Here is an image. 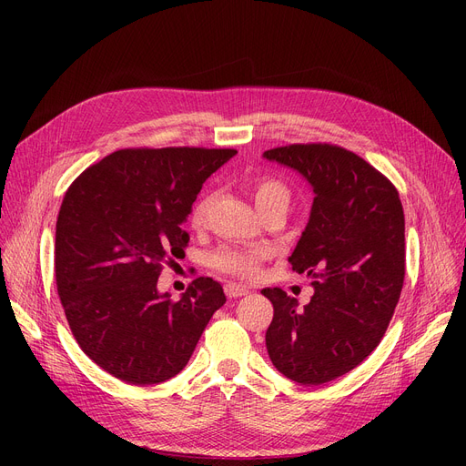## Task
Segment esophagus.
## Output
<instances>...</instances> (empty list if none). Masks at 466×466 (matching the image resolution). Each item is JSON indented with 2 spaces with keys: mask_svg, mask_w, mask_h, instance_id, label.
I'll return each instance as SVG.
<instances>
[{
  "mask_svg": "<svg viewBox=\"0 0 466 466\" xmlns=\"http://www.w3.org/2000/svg\"><path fill=\"white\" fill-rule=\"evenodd\" d=\"M225 292H227L228 299H239V297L249 295V289L243 287V285H238V283H228L225 287Z\"/></svg>",
  "mask_w": 466,
  "mask_h": 466,
  "instance_id": "esophagus-1",
  "label": "esophagus"
}]
</instances>
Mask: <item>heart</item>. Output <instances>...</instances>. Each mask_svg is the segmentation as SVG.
I'll use <instances>...</instances> for the list:
<instances>
[{"label":"heart","mask_w":466,"mask_h":466,"mask_svg":"<svg viewBox=\"0 0 466 466\" xmlns=\"http://www.w3.org/2000/svg\"><path fill=\"white\" fill-rule=\"evenodd\" d=\"M251 194L253 202L258 209V213H266L270 209L289 208V188L272 177H258L251 183ZM209 206V198H202L198 204L194 206L190 213V220L194 227H200L204 223V217ZM266 258L264 249H246V248H223L218 249L211 257V264L220 272H227L239 278H251L260 270V264Z\"/></svg>","instance_id":"1"}]
</instances>
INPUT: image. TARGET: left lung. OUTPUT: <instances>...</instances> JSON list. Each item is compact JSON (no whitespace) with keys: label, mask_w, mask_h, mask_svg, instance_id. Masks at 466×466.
<instances>
[{"label":"left lung","mask_w":466,"mask_h":466,"mask_svg":"<svg viewBox=\"0 0 466 466\" xmlns=\"http://www.w3.org/2000/svg\"><path fill=\"white\" fill-rule=\"evenodd\" d=\"M311 185L308 225L289 257L311 278L299 300L274 287L266 330L272 364L289 380L321 385L353 370L381 341L404 283V211L399 192L376 167L329 143H295L262 155Z\"/></svg>","instance_id":"1"}]
</instances>
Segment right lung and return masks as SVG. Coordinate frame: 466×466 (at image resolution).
Segmentation results:
<instances>
[{
	"instance_id": "add662e5",
	"label": "right lung",
	"mask_w": 466,
	"mask_h": 466,
	"mask_svg": "<svg viewBox=\"0 0 466 466\" xmlns=\"http://www.w3.org/2000/svg\"><path fill=\"white\" fill-rule=\"evenodd\" d=\"M236 153L120 149L67 188L56 220L58 295L79 348L111 376L132 385L174 378L227 302L211 278L171 300L158 276L164 262L185 255L183 223L202 185Z\"/></svg>"
}]
</instances>
